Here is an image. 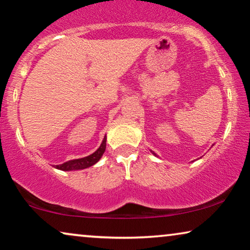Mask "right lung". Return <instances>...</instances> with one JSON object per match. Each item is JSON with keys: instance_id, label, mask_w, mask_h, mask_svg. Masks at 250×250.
<instances>
[{"instance_id": "add662e5", "label": "right lung", "mask_w": 250, "mask_h": 250, "mask_svg": "<svg viewBox=\"0 0 250 250\" xmlns=\"http://www.w3.org/2000/svg\"><path fill=\"white\" fill-rule=\"evenodd\" d=\"M104 150H106V137H104L103 143L99 146V149L97 150L95 153L88 155L85 158H81V159H77V160H71L67 162H64L62 165L56 166L55 168L60 169V170H64V171H68V170H79V169H84L88 167H91L97 162L99 161V159L101 158V155L104 154Z\"/></svg>"}]
</instances>
